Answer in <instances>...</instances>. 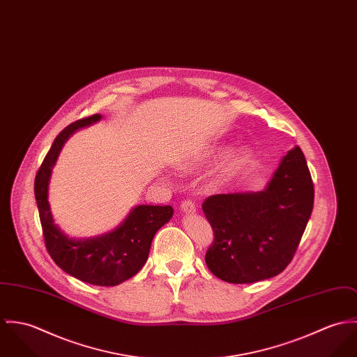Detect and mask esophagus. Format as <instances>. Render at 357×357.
I'll list each match as a JSON object with an SVG mask.
<instances>
[{"mask_svg": "<svg viewBox=\"0 0 357 357\" xmlns=\"http://www.w3.org/2000/svg\"><path fill=\"white\" fill-rule=\"evenodd\" d=\"M181 211L185 213H195L196 212V205L190 199H185L181 204Z\"/></svg>", "mask_w": 357, "mask_h": 357, "instance_id": "34e87169", "label": "esophagus"}]
</instances>
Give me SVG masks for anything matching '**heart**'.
<instances>
[{"label":"heart","mask_w":357,"mask_h":357,"mask_svg":"<svg viewBox=\"0 0 357 357\" xmlns=\"http://www.w3.org/2000/svg\"><path fill=\"white\" fill-rule=\"evenodd\" d=\"M222 146H211L206 151H204L202 155H199L198 160L201 162H206L215 159L222 153ZM250 160V151L246 146H239L233 151H230L227 155L219 162L216 168V178L219 181H229L233 176H236L238 172L248 164Z\"/></svg>","instance_id":"obj_1"}]
</instances>
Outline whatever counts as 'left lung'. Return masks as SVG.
Wrapping results in <instances>:
<instances>
[{"mask_svg": "<svg viewBox=\"0 0 357 357\" xmlns=\"http://www.w3.org/2000/svg\"><path fill=\"white\" fill-rule=\"evenodd\" d=\"M314 196L307 160L296 146L280 160L264 190L205 198L202 211L215 236L205 255L211 273L230 283L282 273L304 234Z\"/></svg>", "mask_w": 357, "mask_h": 357, "instance_id": "obj_1", "label": "left lung"}]
</instances>
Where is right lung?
Here are the masks:
<instances>
[{
    "instance_id": "right-lung-1",
    "label": "right lung",
    "mask_w": 357,
    "mask_h": 357,
    "mask_svg": "<svg viewBox=\"0 0 357 357\" xmlns=\"http://www.w3.org/2000/svg\"><path fill=\"white\" fill-rule=\"evenodd\" d=\"M101 115L77 120L53 141L36 176L34 193L46 249L54 263L71 277L96 286H116L134 277L146 263L152 239L174 215L171 205H138L114 231L100 237L74 239L54 225L47 201L49 181L66 141Z\"/></svg>"
}]
</instances>
